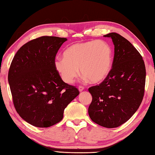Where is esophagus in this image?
I'll return each mask as SVG.
<instances>
[{"mask_svg":"<svg viewBox=\"0 0 155 155\" xmlns=\"http://www.w3.org/2000/svg\"><path fill=\"white\" fill-rule=\"evenodd\" d=\"M84 89V87L83 86H79L78 87V90H79V91H80V92L83 91Z\"/></svg>","mask_w":155,"mask_h":155,"instance_id":"obj_1","label":"esophagus"}]
</instances>
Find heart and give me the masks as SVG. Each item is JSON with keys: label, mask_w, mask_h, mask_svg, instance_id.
<instances>
[{"label": "heart", "mask_w": 155, "mask_h": 155, "mask_svg": "<svg viewBox=\"0 0 155 155\" xmlns=\"http://www.w3.org/2000/svg\"><path fill=\"white\" fill-rule=\"evenodd\" d=\"M63 55L55 60L54 68L66 84H71L78 76L79 69L85 80L94 84L104 80L111 69V48L102 40L74 44Z\"/></svg>", "instance_id": "1"}]
</instances>
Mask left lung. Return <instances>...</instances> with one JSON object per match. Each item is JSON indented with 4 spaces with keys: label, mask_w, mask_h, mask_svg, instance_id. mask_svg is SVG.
<instances>
[{
    "label": "left lung",
    "mask_w": 155,
    "mask_h": 155,
    "mask_svg": "<svg viewBox=\"0 0 155 155\" xmlns=\"http://www.w3.org/2000/svg\"><path fill=\"white\" fill-rule=\"evenodd\" d=\"M115 46L112 69L98 86L89 87L92 101L90 119L101 126H120L132 117L144 94L146 68L141 54L127 39L115 32L104 35Z\"/></svg>",
    "instance_id": "obj_1"
}]
</instances>
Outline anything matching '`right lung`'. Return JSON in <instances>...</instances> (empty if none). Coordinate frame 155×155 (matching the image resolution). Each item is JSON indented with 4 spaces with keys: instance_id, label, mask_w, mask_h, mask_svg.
<instances>
[{
    "instance_id": "1",
    "label": "right lung",
    "mask_w": 155,
    "mask_h": 155,
    "mask_svg": "<svg viewBox=\"0 0 155 155\" xmlns=\"http://www.w3.org/2000/svg\"><path fill=\"white\" fill-rule=\"evenodd\" d=\"M65 38L42 36L25 44L13 57L8 81L19 116L38 127L59 123L67 106L80 94L64 82L54 68L55 57Z\"/></svg>"
}]
</instances>
